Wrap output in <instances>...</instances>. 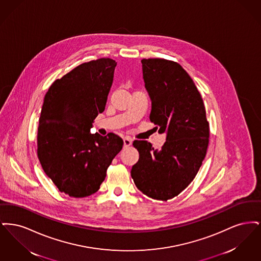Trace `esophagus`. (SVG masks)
Here are the masks:
<instances>
[{
  "label": "esophagus",
  "mask_w": 261,
  "mask_h": 261,
  "mask_svg": "<svg viewBox=\"0 0 261 261\" xmlns=\"http://www.w3.org/2000/svg\"><path fill=\"white\" fill-rule=\"evenodd\" d=\"M123 144H124L125 148L131 146V144H132L131 138H130V137H125L124 139H123Z\"/></svg>",
  "instance_id": "34e87169"
}]
</instances>
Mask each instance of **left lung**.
<instances>
[{
  "mask_svg": "<svg viewBox=\"0 0 261 261\" xmlns=\"http://www.w3.org/2000/svg\"><path fill=\"white\" fill-rule=\"evenodd\" d=\"M143 78L151 100L149 120L166 142L154 149L134 141L139 161L131 169L137 188L153 199L167 200L190 185L205 158L210 123L203 100L193 79L177 62L144 59Z\"/></svg>",
  "mask_w": 261,
  "mask_h": 261,
  "instance_id": "obj_1",
  "label": "left lung"
}]
</instances>
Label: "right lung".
<instances>
[{
  "instance_id": "add662e5",
  "label": "right lung",
  "mask_w": 261,
  "mask_h": 261,
  "mask_svg": "<svg viewBox=\"0 0 261 261\" xmlns=\"http://www.w3.org/2000/svg\"><path fill=\"white\" fill-rule=\"evenodd\" d=\"M116 62H84L57 79L47 92L39 118L38 159L60 192L84 198L99 189L108 167L123 147L113 133L89 131L105 111Z\"/></svg>"
}]
</instances>
